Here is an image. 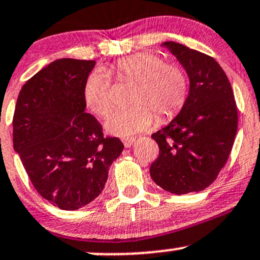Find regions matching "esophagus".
<instances>
[{"instance_id": "esophagus-1", "label": "esophagus", "mask_w": 260, "mask_h": 260, "mask_svg": "<svg viewBox=\"0 0 260 260\" xmlns=\"http://www.w3.org/2000/svg\"><path fill=\"white\" fill-rule=\"evenodd\" d=\"M122 142H123L124 147L129 148V147H132L133 143L136 142V138L135 137H125V138H122Z\"/></svg>"}]
</instances>
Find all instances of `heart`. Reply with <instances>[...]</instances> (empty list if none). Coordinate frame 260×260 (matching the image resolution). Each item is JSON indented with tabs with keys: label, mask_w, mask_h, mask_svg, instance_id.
<instances>
[{
	"label": "heart",
	"mask_w": 260,
	"mask_h": 260,
	"mask_svg": "<svg viewBox=\"0 0 260 260\" xmlns=\"http://www.w3.org/2000/svg\"><path fill=\"white\" fill-rule=\"evenodd\" d=\"M119 78L136 81L128 108L115 110L107 116L105 128L118 137H129L148 129L159 121L175 116L184 106L187 95V78L175 64H165L153 53H137L116 62ZM84 100L95 115L105 116L112 107L110 79L102 71H93L85 80Z\"/></svg>",
	"instance_id": "1"
}]
</instances>
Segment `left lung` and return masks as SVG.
Segmentation results:
<instances>
[{
  "mask_svg": "<svg viewBox=\"0 0 260 260\" xmlns=\"http://www.w3.org/2000/svg\"><path fill=\"white\" fill-rule=\"evenodd\" d=\"M161 47L178 59L190 85L180 112L152 135L159 156L150 176L175 195L198 192L216 180L232 150L238 127L235 95L213 58L175 42Z\"/></svg>",
  "mask_w": 260,
  "mask_h": 260,
  "instance_id": "8db88e82",
  "label": "left lung"
}]
</instances>
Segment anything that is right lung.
<instances>
[{"mask_svg": "<svg viewBox=\"0 0 260 260\" xmlns=\"http://www.w3.org/2000/svg\"><path fill=\"white\" fill-rule=\"evenodd\" d=\"M95 60L58 59L19 91L13 116V149L42 198L61 210H78L104 190L108 169L123 143L105 138L85 112V80Z\"/></svg>", "mask_w": 260, "mask_h": 260, "instance_id": "right-lung-1", "label": "right lung"}]
</instances>
